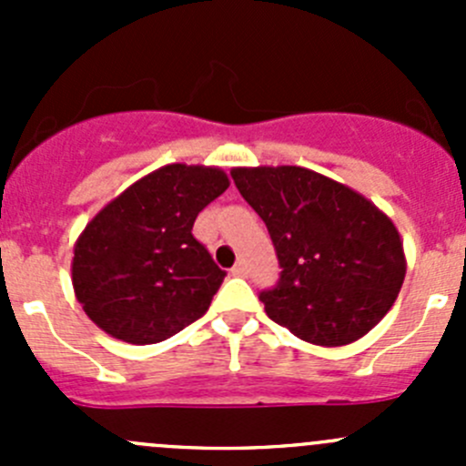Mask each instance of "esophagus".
<instances>
[{"label":"esophagus","instance_id":"1","mask_svg":"<svg viewBox=\"0 0 466 466\" xmlns=\"http://www.w3.org/2000/svg\"><path fill=\"white\" fill-rule=\"evenodd\" d=\"M229 272H232L234 277H246L248 275V266H246V263H237V266H234Z\"/></svg>","mask_w":466,"mask_h":466}]
</instances>
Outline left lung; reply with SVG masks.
Wrapping results in <instances>:
<instances>
[{
  "mask_svg": "<svg viewBox=\"0 0 466 466\" xmlns=\"http://www.w3.org/2000/svg\"><path fill=\"white\" fill-rule=\"evenodd\" d=\"M237 189L261 216L279 259V284L259 299L270 320L302 340L342 347L392 309L406 255L372 200L302 167H237Z\"/></svg>",
  "mask_w": 466,
  "mask_h": 466,
  "instance_id": "obj_1",
  "label": "left lung"
}]
</instances>
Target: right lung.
Segmentation results:
<instances>
[{"mask_svg": "<svg viewBox=\"0 0 466 466\" xmlns=\"http://www.w3.org/2000/svg\"><path fill=\"white\" fill-rule=\"evenodd\" d=\"M229 187L218 167L167 164L110 200L74 246L72 284L116 340L153 345L203 318L223 284L194 220Z\"/></svg>", "mask_w": 466, "mask_h": 466, "instance_id": "add662e5", "label": "right lung"}]
</instances>
